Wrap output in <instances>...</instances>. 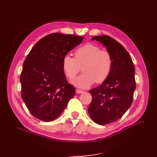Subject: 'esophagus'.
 <instances>
[{
  "label": "esophagus",
  "instance_id": "1",
  "mask_svg": "<svg viewBox=\"0 0 157 157\" xmlns=\"http://www.w3.org/2000/svg\"><path fill=\"white\" fill-rule=\"evenodd\" d=\"M76 92L78 93V94H82V93L84 92V91L82 90H79V89H76Z\"/></svg>",
  "mask_w": 157,
  "mask_h": 157
}]
</instances>
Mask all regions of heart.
Instances as JSON below:
<instances>
[{"instance_id": "1", "label": "heart", "mask_w": 157, "mask_h": 157, "mask_svg": "<svg viewBox=\"0 0 157 157\" xmlns=\"http://www.w3.org/2000/svg\"><path fill=\"white\" fill-rule=\"evenodd\" d=\"M75 58L69 55L63 59L62 67L67 78L73 79L81 71V75L73 79L72 83L79 88H86L96 82L98 84L109 78L113 67L111 54L101 50L95 44H86L75 50Z\"/></svg>"}]
</instances>
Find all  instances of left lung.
I'll return each instance as SVG.
<instances>
[{"instance_id": "8db88e82", "label": "left lung", "mask_w": 157, "mask_h": 157, "mask_svg": "<svg viewBox=\"0 0 157 157\" xmlns=\"http://www.w3.org/2000/svg\"><path fill=\"white\" fill-rule=\"evenodd\" d=\"M92 40L102 43L113 59L109 78L89 91L92 97L89 115L95 123L106 125L121 118L131 106L136 89L135 67L128 52L115 40L105 35Z\"/></svg>"}]
</instances>
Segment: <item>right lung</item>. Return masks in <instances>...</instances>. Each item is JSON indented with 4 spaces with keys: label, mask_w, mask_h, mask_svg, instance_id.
<instances>
[{
    "label": "right lung",
    "mask_w": 157,
    "mask_h": 157,
    "mask_svg": "<svg viewBox=\"0 0 157 157\" xmlns=\"http://www.w3.org/2000/svg\"><path fill=\"white\" fill-rule=\"evenodd\" d=\"M83 39L53 33L40 40L26 56L20 76L21 97L36 118L53 121L74 96L75 89L67 81L62 62Z\"/></svg>",
    "instance_id": "obj_1"
}]
</instances>
